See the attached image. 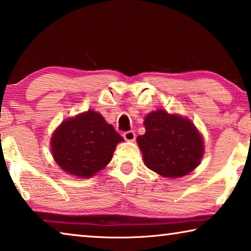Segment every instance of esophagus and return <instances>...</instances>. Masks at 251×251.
I'll return each mask as SVG.
<instances>
[{
  "label": "esophagus",
  "mask_w": 251,
  "mask_h": 251,
  "mask_svg": "<svg viewBox=\"0 0 251 251\" xmlns=\"http://www.w3.org/2000/svg\"><path fill=\"white\" fill-rule=\"evenodd\" d=\"M123 137H124L125 141H127V142H134L136 139V134L133 130H128V131H125V133L123 134Z\"/></svg>",
  "instance_id": "1"
}]
</instances>
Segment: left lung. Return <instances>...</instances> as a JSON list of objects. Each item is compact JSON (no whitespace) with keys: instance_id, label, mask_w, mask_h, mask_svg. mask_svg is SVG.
Returning <instances> with one entry per match:
<instances>
[{"instance_id":"8db88e82","label":"left lung","mask_w":251,"mask_h":251,"mask_svg":"<svg viewBox=\"0 0 251 251\" xmlns=\"http://www.w3.org/2000/svg\"><path fill=\"white\" fill-rule=\"evenodd\" d=\"M146 133L137 137L146 166L168 178L185 176L196 168L203 155V142L187 118L163 109L148 114Z\"/></svg>"}]
</instances>
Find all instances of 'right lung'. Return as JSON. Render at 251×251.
<instances>
[{
  "mask_svg": "<svg viewBox=\"0 0 251 251\" xmlns=\"http://www.w3.org/2000/svg\"><path fill=\"white\" fill-rule=\"evenodd\" d=\"M122 136L94 110L63 122L52 137L54 159L63 171L77 177H91L113 157Z\"/></svg>",
  "mask_w": 251,
  "mask_h": 251,
  "instance_id": "right-lung-1",
  "label": "right lung"
}]
</instances>
